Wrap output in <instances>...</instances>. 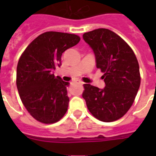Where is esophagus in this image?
Returning <instances> with one entry per match:
<instances>
[{
  "mask_svg": "<svg viewBox=\"0 0 156 156\" xmlns=\"http://www.w3.org/2000/svg\"><path fill=\"white\" fill-rule=\"evenodd\" d=\"M75 83H79V84H83V83H82V82H80V81H78V80L76 81Z\"/></svg>",
  "mask_w": 156,
  "mask_h": 156,
  "instance_id": "esophagus-1",
  "label": "esophagus"
}]
</instances>
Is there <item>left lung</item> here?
Masks as SVG:
<instances>
[{"label":"left lung","instance_id":"obj_1","mask_svg":"<svg viewBox=\"0 0 156 156\" xmlns=\"http://www.w3.org/2000/svg\"><path fill=\"white\" fill-rule=\"evenodd\" d=\"M83 40L95 53L96 67L104 73V89L84 84L83 99L95 118L118 120L132 106L140 87V72L133 51L113 31L99 28L84 33Z\"/></svg>","mask_w":156,"mask_h":156}]
</instances>
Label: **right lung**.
<instances>
[{
	"label": "right lung",
	"instance_id": "right-lung-1",
	"mask_svg": "<svg viewBox=\"0 0 156 156\" xmlns=\"http://www.w3.org/2000/svg\"><path fill=\"white\" fill-rule=\"evenodd\" d=\"M80 41L74 34L48 31L35 38L22 54L17 66V87L28 112L40 122L60 121L67 112L68 82L55 77L66 50Z\"/></svg>",
	"mask_w": 156,
	"mask_h": 156
}]
</instances>
